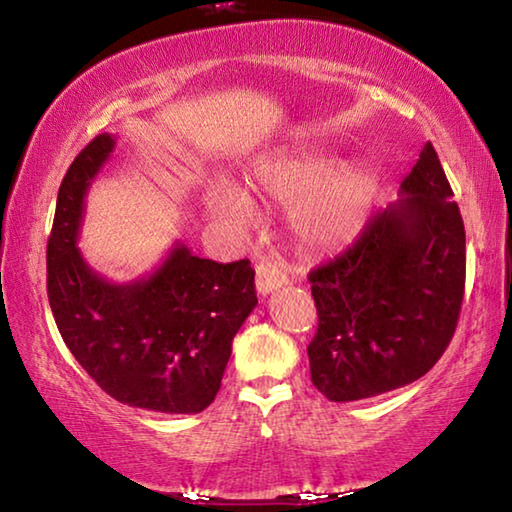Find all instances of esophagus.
I'll return each mask as SVG.
<instances>
[{"label": "esophagus", "instance_id": "esophagus-1", "mask_svg": "<svg viewBox=\"0 0 512 512\" xmlns=\"http://www.w3.org/2000/svg\"><path fill=\"white\" fill-rule=\"evenodd\" d=\"M284 284H287V273L275 262H271V259H262L255 266V287L259 296H268V293L277 291Z\"/></svg>", "mask_w": 512, "mask_h": 512}]
</instances>
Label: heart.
<instances>
[{
    "mask_svg": "<svg viewBox=\"0 0 512 512\" xmlns=\"http://www.w3.org/2000/svg\"><path fill=\"white\" fill-rule=\"evenodd\" d=\"M259 194L289 203L291 235L309 253H334L357 239L379 196V180L361 162H336L325 153H293L264 164L253 180ZM210 210L235 228L250 219L248 196L219 185Z\"/></svg>",
    "mask_w": 512,
    "mask_h": 512,
    "instance_id": "1",
    "label": "heart"
}]
</instances>
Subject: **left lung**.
Here are the masks:
<instances>
[{
  "instance_id": "8db88e82",
  "label": "left lung",
  "mask_w": 512,
  "mask_h": 512,
  "mask_svg": "<svg viewBox=\"0 0 512 512\" xmlns=\"http://www.w3.org/2000/svg\"><path fill=\"white\" fill-rule=\"evenodd\" d=\"M431 142L354 246L309 273L311 381L332 402L395 391L436 366L461 314L465 228Z\"/></svg>"
}]
</instances>
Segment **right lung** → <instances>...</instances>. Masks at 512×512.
<instances>
[{
	"label": "right lung",
	"instance_id": "1",
	"mask_svg": "<svg viewBox=\"0 0 512 512\" xmlns=\"http://www.w3.org/2000/svg\"><path fill=\"white\" fill-rule=\"evenodd\" d=\"M115 151L103 133L76 155L58 189L47 244V293L58 332L83 370L117 402L201 413L214 402L232 339L257 305L248 259L219 264L176 241L153 273L110 282L79 241L85 196Z\"/></svg>",
	"mask_w": 512,
	"mask_h": 512
}]
</instances>
